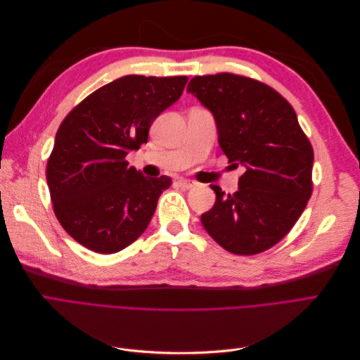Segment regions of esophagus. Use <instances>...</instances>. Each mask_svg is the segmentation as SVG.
I'll return each mask as SVG.
<instances>
[{"instance_id":"34e87169","label":"esophagus","mask_w":360,"mask_h":360,"mask_svg":"<svg viewBox=\"0 0 360 360\" xmlns=\"http://www.w3.org/2000/svg\"><path fill=\"white\" fill-rule=\"evenodd\" d=\"M179 184H180V186H181L183 189H191V188H193V186H195V184H197V183H195V181H192V180H186V179H181V180H179Z\"/></svg>"}]
</instances>
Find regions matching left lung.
Returning <instances> with one entry per match:
<instances>
[{"label": "left lung", "mask_w": 360, "mask_h": 360, "mask_svg": "<svg viewBox=\"0 0 360 360\" xmlns=\"http://www.w3.org/2000/svg\"><path fill=\"white\" fill-rule=\"evenodd\" d=\"M216 122L228 162L243 165L234 193L216 184L201 214L205 231L236 255L264 252L297 222L312 193L314 151L292 106L271 86L246 76H195L188 85Z\"/></svg>", "instance_id": "left-lung-1"}]
</instances>
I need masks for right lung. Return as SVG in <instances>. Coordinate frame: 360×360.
Wrapping results in <instances>:
<instances>
[{
  "instance_id": "right-lung-1",
  "label": "right lung",
  "mask_w": 360,
  "mask_h": 360,
  "mask_svg": "<svg viewBox=\"0 0 360 360\" xmlns=\"http://www.w3.org/2000/svg\"><path fill=\"white\" fill-rule=\"evenodd\" d=\"M186 82V76L127 75L63 120L46 180L58 222L86 249L115 254L146 231L171 179L146 177L126 156L147 143L151 123L180 99Z\"/></svg>"
}]
</instances>
